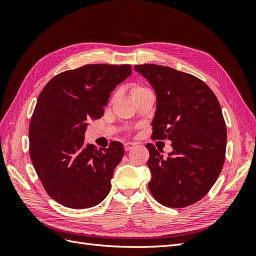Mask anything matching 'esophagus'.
<instances>
[{
	"label": "esophagus",
	"mask_w": 256,
	"mask_h": 256,
	"mask_svg": "<svg viewBox=\"0 0 256 256\" xmlns=\"http://www.w3.org/2000/svg\"><path fill=\"white\" fill-rule=\"evenodd\" d=\"M134 146H136V143H132V142H127V143L124 144V148H125V150H126V152H128V150H130L131 148H134Z\"/></svg>",
	"instance_id": "34e87169"
}]
</instances>
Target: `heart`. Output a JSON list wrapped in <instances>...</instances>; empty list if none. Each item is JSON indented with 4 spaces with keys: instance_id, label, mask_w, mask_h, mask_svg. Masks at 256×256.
<instances>
[{
    "instance_id": "obj_1",
    "label": "heart",
    "mask_w": 256,
    "mask_h": 256,
    "mask_svg": "<svg viewBox=\"0 0 256 256\" xmlns=\"http://www.w3.org/2000/svg\"><path fill=\"white\" fill-rule=\"evenodd\" d=\"M145 90H148L141 86V85H136H136H132V86H131V94H132L134 97H136L138 94H141V92H143Z\"/></svg>"
}]
</instances>
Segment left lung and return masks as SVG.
Instances as JSON below:
<instances>
[{
    "mask_svg": "<svg viewBox=\"0 0 256 256\" xmlns=\"http://www.w3.org/2000/svg\"><path fill=\"white\" fill-rule=\"evenodd\" d=\"M157 96L152 138L172 141L173 150L146 144L148 188L162 205L182 208L203 198L226 160V127L214 92L196 76L171 67L136 65Z\"/></svg>",
    "mask_w": 256,
    "mask_h": 256,
    "instance_id": "1",
    "label": "left lung"
}]
</instances>
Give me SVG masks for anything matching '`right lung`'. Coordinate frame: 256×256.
Segmentation results:
<instances>
[{
  "mask_svg": "<svg viewBox=\"0 0 256 256\" xmlns=\"http://www.w3.org/2000/svg\"><path fill=\"white\" fill-rule=\"evenodd\" d=\"M131 72L130 65H85L56 74L38 97L28 130L30 157L44 190L60 205L90 208L109 194L122 144L97 150L84 145V134L88 122L102 118L111 92Z\"/></svg>",
  "mask_w": 256,
  "mask_h": 256,
  "instance_id": "obj_1",
  "label": "right lung"
}]
</instances>
